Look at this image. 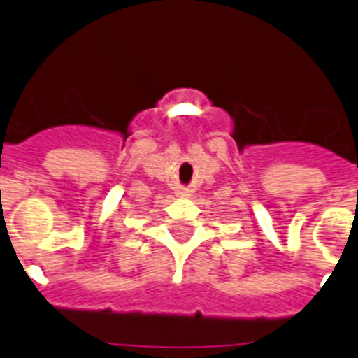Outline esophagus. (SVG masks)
I'll return each mask as SVG.
<instances>
[{
	"label": "esophagus",
	"mask_w": 358,
	"mask_h": 358,
	"mask_svg": "<svg viewBox=\"0 0 358 358\" xmlns=\"http://www.w3.org/2000/svg\"><path fill=\"white\" fill-rule=\"evenodd\" d=\"M179 196H191V193H189V189H186V187H180L179 189Z\"/></svg>",
	"instance_id": "34e87169"
}]
</instances>
